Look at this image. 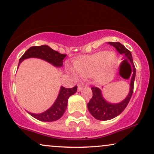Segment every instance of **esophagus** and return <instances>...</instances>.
Returning a JSON list of instances; mask_svg holds the SVG:
<instances>
[{"mask_svg":"<svg viewBox=\"0 0 154 154\" xmlns=\"http://www.w3.org/2000/svg\"><path fill=\"white\" fill-rule=\"evenodd\" d=\"M84 86L85 85H84V84H83V83H81V84L79 83V84H78V91H81Z\"/></svg>","mask_w":154,"mask_h":154,"instance_id":"esophagus-1","label":"esophagus"}]
</instances>
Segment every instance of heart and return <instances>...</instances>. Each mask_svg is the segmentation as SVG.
<instances>
[{
	"instance_id": "b5f03b06",
	"label": "heart",
	"mask_w": 154,
	"mask_h": 154,
	"mask_svg": "<svg viewBox=\"0 0 154 154\" xmlns=\"http://www.w3.org/2000/svg\"><path fill=\"white\" fill-rule=\"evenodd\" d=\"M112 54L109 51H102L93 55L80 57L73 62V69L71 72H76L83 78L95 76L97 80L109 73L114 66Z\"/></svg>"
}]
</instances>
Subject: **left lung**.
<instances>
[{
	"mask_svg": "<svg viewBox=\"0 0 154 154\" xmlns=\"http://www.w3.org/2000/svg\"><path fill=\"white\" fill-rule=\"evenodd\" d=\"M109 45L113 46L116 50L124 56L125 60L122 61L124 67V73H125V79H131L130 90L127 97L117 104H111L105 100L102 96L101 90L97 87H92L93 97L88 103V109L90 113L96 119L98 120H109L118 116L126 108L130 100L134 91V83L136 69L134 65L132 56L131 51L128 50L125 46L119 42H108Z\"/></svg>",
	"mask_w": 154,
	"mask_h": 154,
	"instance_id": "obj_1",
	"label": "left lung"
}]
</instances>
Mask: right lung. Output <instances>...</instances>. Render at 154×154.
<instances>
[{"label": "right lung", "mask_w": 154, "mask_h": 154, "mask_svg": "<svg viewBox=\"0 0 154 154\" xmlns=\"http://www.w3.org/2000/svg\"><path fill=\"white\" fill-rule=\"evenodd\" d=\"M66 54H61L57 51H54L47 45L36 46L29 48L25 54L22 56L19 61V64L24 59L27 58L35 57L39 58L54 66L61 67L63 65V60L66 57ZM77 86L72 88H66L63 86L61 87L59 96L54 105L47 111L41 114L29 113V115L35 119L42 122H53L61 118L67 107V103L69 97L76 93Z\"/></svg>", "instance_id": "add662e5"}]
</instances>
